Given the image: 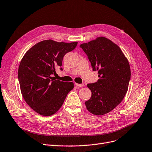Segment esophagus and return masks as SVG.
I'll use <instances>...</instances> for the list:
<instances>
[{"instance_id": "1", "label": "esophagus", "mask_w": 152, "mask_h": 152, "mask_svg": "<svg viewBox=\"0 0 152 152\" xmlns=\"http://www.w3.org/2000/svg\"><path fill=\"white\" fill-rule=\"evenodd\" d=\"M75 85H76L77 88H79V87H81L84 86V84H77V83H75Z\"/></svg>"}]
</instances>
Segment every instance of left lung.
<instances>
[{"label":"left lung","instance_id":"8db88e82","mask_svg":"<svg viewBox=\"0 0 152 152\" xmlns=\"http://www.w3.org/2000/svg\"><path fill=\"white\" fill-rule=\"evenodd\" d=\"M80 47L88 56L93 70L98 71L99 77L97 83L87 85L92 96L85 105L93 115H105L121 102L128 89V60L118 45L105 37H98Z\"/></svg>","mask_w":152,"mask_h":152}]
</instances>
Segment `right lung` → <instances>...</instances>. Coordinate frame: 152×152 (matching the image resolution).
<instances>
[{"label":"right lung","mask_w":152,"mask_h":152,"mask_svg":"<svg viewBox=\"0 0 152 152\" xmlns=\"http://www.w3.org/2000/svg\"><path fill=\"white\" fill-rule=\"evenodd\" d=\"M77 44L45 40L33 45L22 58L18 72L21 92L27 104L39 115L55 114L74 88L73 82L54 80L51 75Z\"/></svg>","instance_id":"obj_1"}]
</instances>
